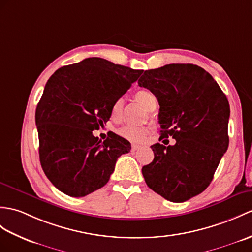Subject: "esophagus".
I'll return each mask as SVG.
<instances>
[{"mask_svg": "<svg viewBox=\"0 0 252 252\" xmlns=\"http://www.w3.org/2000/svg\"><path fill=\"white\" fill-rule=\"evenodd\" d=\"M139 148H140V146H138V145H135V144H133V145H132V150H133V151L138 150Z\"/></svg>", "mask_w": 252, "mask_h": 252, "instance_id": "obj_1", "label": "esophagus"}]
</instances>
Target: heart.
I'll return each mask as SVG.
<instances>
[{
  "label": "heart",
  "mask_w": 252,
  "mask_h": 252,
  "mask_svg": "<svg viewBox=\"0 0 252 252\" xmlns=\"http://www.w3.org/2000/svg\"><path fill=\"white\" fill-rule=\"evenodd\" d=\"M135 99L143 105L148 110H154L157 107V97L153 92L149 90H139L135 93ZM124 109V99L118 98L114 103L112 107V116L115 119H119ZM149 132V128L146 126H124L117 130V134L130 142L140 143L145 139L146 135Z\"/></svg>",
  "instance_id": "obj_1"
}]
</instances>
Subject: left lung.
I'll list each match as a JSON object with an SVG mask.
<instances>
[{
  "mask_svg": "<svg viewBox=\"0 0 252 252\" xmlns=\"http://www.w3.org/2000/svg\"><path fill=\"white\" fill-rule=\"evenodd\" d=\"M138 86L158 98L161 138L176 139L167 147L151 146L154 161L142 168L146 184L167 201H188L212 183L229 147V101L213 76L194 64L148 69Z\"/></svg>",
  "mask_w": 252,
  "mask_h": 252,
  "instance_id": "obj_1",
  "label": "left lung"
}]
</instances>
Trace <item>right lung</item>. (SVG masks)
<instances>
[{
  "label": "right lung",
  "mask_w": 252,
  "mask_h": 252,
  "mask_svg": "<svg viewBox=\"0 0 252 252\" xmlns=\"http://www.w3.org/2000/svg\"><path fill=\"white\" fill-rule=\"evenodd\" d=\"M142 73L93 57L51 75L35 122L40 165L58 190L81 197L108 183L117 159L131 144L116 134L101 143L92 131L106 124L114 103Z\"/></svg>",
  "instance_id": "obj_1"
}]
</instances>
